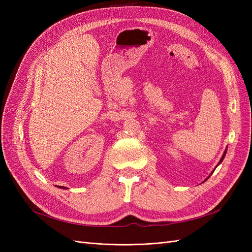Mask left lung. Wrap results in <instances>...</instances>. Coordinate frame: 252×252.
I'll list each match as a JSON object with an SVG mask.
<instances>
[{"label": "left lung", "mask_w": 252, "mask_h": 252, "mask_svg": "<svg viewBox=\"0 0 252 252\" xmlns=\"http://www.w3.org/2000/svg\"><path fill=\"white\" fill-rule=\"evenodd\" d=\"M225 154H226V150H225V152H224V155H223V157H222V158H220V163L223 161V158H224V157H225Z\"/></svg>", "instance_id": "1"}]
</instances>
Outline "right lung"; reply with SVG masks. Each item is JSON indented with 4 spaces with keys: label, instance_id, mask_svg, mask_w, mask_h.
<instances>
[{
    "label": "right lung",
    "instance_id": "1",
    "mask_svg": "<svg viewBox=\"0 0 252 252\" xmlns=\"http://www.w3.org/2000/svg\"><path fill=\"white\" fill-rule=\"evenodd\" d=\"M61 188H63V187H61Z\"/></svg>",
    "mask_w": 252,
    "mask_h": 252
}]
</instances>
